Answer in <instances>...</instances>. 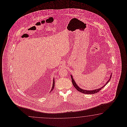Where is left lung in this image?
<instances>
[{"instance_id": "8db88e82", "label": "left lung", "mask_w": 127, "mask_h": 127, "mask_svg": "<svg viewBox=\"0 0 127 127\" xmlns=\"http://www.w3.org/2000/svg\"><path fill=\"white\" fill-rule=\"evenodd\" d=\"M111 77H112V74H111V76L110 77V78H109V80H108V82L106 83V84L104 86H103L102 87H101L100 89H95V90H84V89H81V88H80L77 85V84H76L74 80V79H73L72 76L71 75V79H72V83H73V85L75 87V88L76 89H77L78 91L81 92L82 93L85 94H89V95H90V94H94L97 93V92H99L101 89H102L104 87H105L106 85L108 84V82L110 80Z\"/></svg>"}]
</instances>
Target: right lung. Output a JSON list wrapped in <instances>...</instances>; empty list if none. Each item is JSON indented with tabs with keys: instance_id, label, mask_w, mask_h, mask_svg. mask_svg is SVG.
Returning <instances> with one entry per match:
<instances>
[{
	"instance_id": "add662e5",
	"label": "right lung",
	"mask_w": 127,
	"mask_h": 127,
	"mask_svg": "<svg viewBox=\"0 0 127 127\" xmlns=\"http://www.w3.org/2000/svg\"><path fill=\"white\" fill-rule=\"evenodd\" d=\"M54 83H55V81H54V79H53V87H52V88L51 90V91H50V92L52 91V90L54 89Z\"/></svg>"
}]
</instances>
